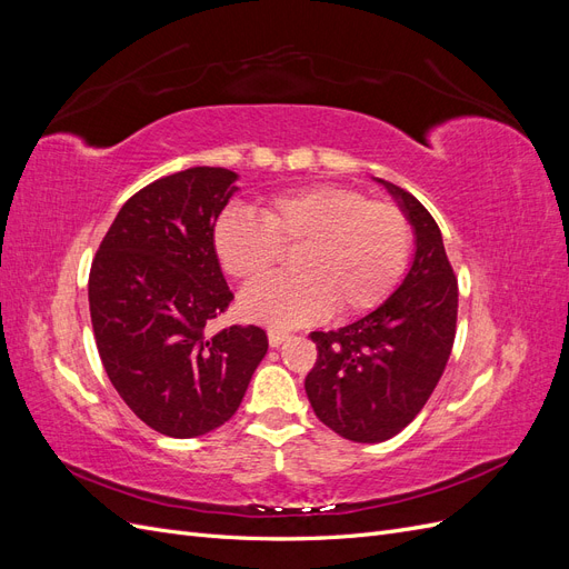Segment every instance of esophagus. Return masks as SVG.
Here are the masks:
<instances>
[{
  "instance_id": "obj_1",
  "label": "esophagus",
  "mask_w": 569,
  "mask_h": 569,
  "mask_svg": "<svg viewBox=\"0 0 569 569\" xmlns=\"http://www.w3.org/2000/svg\"><path fill=\"white\" fill-rule=\"evenodd\" d=\"M287 339H289V335H287V332H282V330H270V332H268L270 347H280V343H284Z\"/></svg>"
}]
</instances>
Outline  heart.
<instances>
[{
	"instance_id": "heart-1",
	"label": "heart",
	"mask_w": 569,
	"mask_h": 569,
	"mask_svg": "<svg viewBox=\"0 0 569 569\" xmlns=\"http://www.w3.org/2000/svg\"><path fill=\"white\" fill-rule=\"evenodd\" d=\"M263 220L228 209L213 228L220 266L253 280L278 261L280 247H299V274L249 284L242 313L268 327H297L330 313H366L387 299L410 253V222L399 206L368 201L343 184H313L270 199Z\"/></svg>"
}]
</instances>
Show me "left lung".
<instances>
[{"instance_id": "obj_1", "label": "left lung", "mask_w": 569, "mask_h": 569, "mask_svg": "<svg viewBox=\"0 0 569 569\" xmlns=\"http://www.w3.org/2000/svg\"><path fill=\"white\" fill-rule=\"evenodd\" d=\"M380 182L410 222L416 251L401 284L360 320L313 332L316 368L306 393L343 439L380 443L412 422L439 385L456 339L458 284L441 230L401 187Z\"/></svg>"}]
</instances>
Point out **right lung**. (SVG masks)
<instances>
[{"mask_svg": "<svg viewBox=\"0 0 569 569\" xmlns=\"http://www.w3.org/2000/svg\"><path fill=\"white\" fill-rule=\"evenodd\" d=\"M237 180L228 168L197 166L147 184L118 211L90 270L109 380L137 418L173 439L226 425L268 353L261 327L206 335L232 301L213 228Z\"/></svg>", "mask_w": 569, "mask_h": 569, "instance_id": "add662e5", "label": "right lung"}]
</instances>
